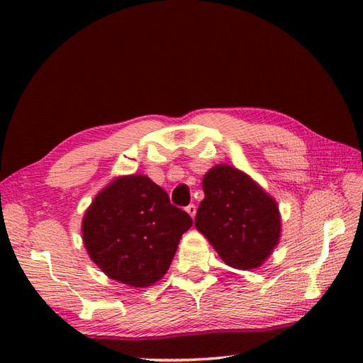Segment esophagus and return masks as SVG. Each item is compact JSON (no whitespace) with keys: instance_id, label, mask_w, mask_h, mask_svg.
<instances>
[{"instance_id":"obj_1","label":"esophagus","mask_w":363,"mask_h":363,"mask_svg":"<svg viewBox=\"0 0 363 363\" xmlns=\"http://www.w3.org/2000/svg\"><path fill=\"white\" fill-rule=\"evenodd\" d=\"M186 211H187V213L190 215L191 218H195V215H196V206H195V204H190V206H187V207H186Z\"/></svg>"}]
</instances>
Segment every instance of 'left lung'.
<instances>
[{
    "instance_id": "8db88e82",
    "label": "left lung",
    "mask_w": 363,
    "mask_h": 363,
    "mask_svg": "<svg viewBox=\"0 0 363 363\" xmlns=\"http://www.w3.org/2000/svg\"><path fill=\"white\" fill-rule=\"evenodd\" d=\"M203 190L195 228L221 260L235 269L264 265L281 240L276 199L250 174L228 164L215 165L204 174Z\"/></svg>"
}]
</instances>
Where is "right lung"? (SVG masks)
Returning a JSON list of instances; mask_svg holds the SVG:
<instances>
[{"mask_svg":"<svg viewBox=\"0 0 363 363\" xmlns=\"http://www.w3.org/2000/svg\"><path fill=\"white\" fill-rule=\"evenodd\" d=\"M191 218L146 174H121L98 191L82 217L89 257L112 281L145 289L168 272Z\"/></svg>","mask_w":363,"mask_h":363,"instance_id":"obj_1","label":"right lung"}]
</instances>
